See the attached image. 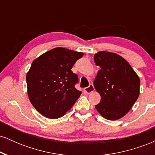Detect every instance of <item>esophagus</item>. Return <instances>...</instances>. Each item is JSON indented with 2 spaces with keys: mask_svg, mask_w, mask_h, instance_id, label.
<instances>
[{
  "mask_svg": "<svg viewBox=\"0 0 155 155\" xmlns=\"http://www.w3.org/2000/svg\"><path fill=\"white\" fill-rule=\"evenodd\" d=\"M94 90H95V89H94L93 85H92V84H90V86L84 88V90L85 93L90 94V93H91V92H93Z\"/></svg>",
  "mask_w": 155,
  "mask_h": 155,
  "instance_id": "1",
  "label": "esophagus"
}]
</instances>
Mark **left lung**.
Here are the masks:
<instances>
[{
  "instance_id": "1",
  "label": "left lung",
  "mask_w": 155,
  "mask_h": 155,
  "mask_svg": "<svg viewBox=\"0 0 155 155\" xmlns=\"http://www.w3.org/2000/svg\"><path fill=\"white\" fill-rule=\"evenodd\" d=\"M94 60L101 68L93 83L101 97L95 108L106 120H119L130 110L139 96V77L128 62L116 53L99 51Z\"/></svg>"
}]
</instances>
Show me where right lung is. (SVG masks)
Here are the masks:
<instances>
[{"label": "right lung", "instance_id": "right-lung-1", "mask_svg": "<svg viewBox=\"0 0 155 155\" xmlns=\"http://www.w3.org/2000/svg\"><path fill=\"white\" fill-rule=\"evenodd\" d=\"M83 54L57 47L33 60L26 76L28 94L32 105L43 116L60 118L81 95L75 87L78 76L71 68Z\"/></svg>", "mask_w": 155, "mask_h": 155}]
</instances>
